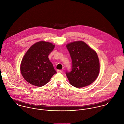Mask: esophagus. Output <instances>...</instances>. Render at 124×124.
<instances>
[{
	"label": "esophagus",
	"mask_w": 124,
	"mask_h": 124,
	"mask_svg": "<svg viewBox=\"0 0 124 124\" xmlns=\"http://www.w3.org/2000/svg\"><path fill=\"white\" fill-rule=\"evenodd\" d=\"M57 72L58 73H62V70H58L57 71Z\"/></svg>",
	"instance_id": "34e87169"
}]
</instances>
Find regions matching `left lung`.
<instances>
[{
    "label": "left lung",
    "instance_id": "left-lung-1",
    "mask_svg": "<svg viewBox=\"0 0 124 124\" xmlns=\"http://www.w3.org/2000/svg\"><path fill=\"white\" fill-rule=\"evenodd\" d=\"M66 47L72 60V70L66 74L71 85L84 87L92 84L97 78L100 62L96 52L83 41L69 43Z\"/></svg>",
    "mask_w": 124,
    "mask_h": 124
}]
</instances>
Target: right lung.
<instances>
[{
	"label": "right lung",
	"mask_w": 124,
	"mask_h": 124,
	"mask_svg": "<svg viewBox=\"0 0 124 124\" xmlns=\"http://www.w3.org/2000/svg\"><path fill=\"white\" fill-rule=\"evenodd\" d=\"M55 45L40 41L32 45L23 56L20 63V71L24 79L38 87L48 83L57 72L48 56Z\"/></svg>",
	"instance_id": "1"
}]
</instances>
